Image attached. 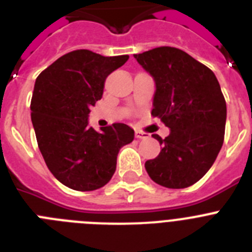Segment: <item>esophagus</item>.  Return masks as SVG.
<instances>
[{
  "mask_svg": "<svg viewBox=\"0 0 252 252\" xmlns=\"http://www.w3.org/2000/svg\"><path fill=\"white\" fill-rule=\"evenodd\" d=\"M135 136L137 139H146V137H149V133L142 132V131H135Z\"/></svg>",
  "mask_w": 252,
  "mask_h": 252,
  "instance_id": "1",
  "label": "esophagus"
}]
</instances>
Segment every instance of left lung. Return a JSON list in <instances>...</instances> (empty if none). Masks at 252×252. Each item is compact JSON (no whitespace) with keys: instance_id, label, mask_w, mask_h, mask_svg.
Here are the masks:
<instances>
[{"instance_id":"left-lung-1","label":"left lung","mask_w":252,"mask_h":252,"mask_svg":"<svg viewBox=\"0 0 252 252\" xmlns=\"http://www.w3.org/2000/svg\"><path fill=\"white\" fill-rule=\"evenodd\" d=\"M133 58L155 82L151 115L170 130L165 139L154 135L161 150L145 162L149 177L166 188L193 186L223 144L227 108L217 78L177 48L161 46Z\"/></svg>"}]
</instances>
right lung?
<instances>
[{"mask_svg": "<svg viewBox=\"0 0 252 252\" xmlns=\"http://www.w3.org/2000/svg\"><path fill=\"white\" fill-rule=\"evenodd\" d=\"M127 59L74 50L36 78L30 110L37 145L51 174L68 188L87 192L108 183L120 149L133 140L127 125L95 131L88 121L90 108L102 98L107 75Z\"/></svg>", "mask_w": 252, "mask_h": 252, "instance_id": "add662e5", "label": "right lung"}]
</instances>
